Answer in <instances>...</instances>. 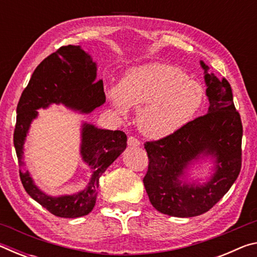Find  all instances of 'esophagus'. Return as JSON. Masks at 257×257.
I'll return each instance as SVG.
<instances>
[{
  "label": "esophagus",
  "instance_id": "obj_1",
  "mask_svg": "<svg viewBox=\"0 0 257 257\" xmlns=\"http://www.w3.org/2000/svg\"><path fill=\"white\" fill-rule=\"evenodd\" d=\"M128 145H129L130 147H137V146L141 145V142H139L136 137L130 136V137L128 138Z\"/></svg>",
  "mask_w": 257,
  "mask_h": 257
}]
</instances>
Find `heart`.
Listing matches in <instances>:
<instances>
[{
  "mask_svg": "<svg viewBox=\"0 0 257 257\" xmlns=\"http://www.w3.org/2000/svg\"><path fill=\"white\" fill-rule=\"evenodd\" d=\"M108 97L122 114L130 106L139 107L141 132L160 139L177 133L194 118L203 105L204 89L180 69L154 62L128 70L119 86L108 89Z\"/></svg>",
  "mask_w": 257,
  "mask_h": 257,
  "instance_id": "obj_1",
  "label": "heart"
}]
</instances>
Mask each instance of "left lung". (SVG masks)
<instances>
[{"label": "left lung", "instance_id": "8db88e82", "mask_svg": "<svg viewBox=\"0 0 257 257\" xmlns=\"http://www.w3.org/2000/svg\"><path fill=\"white\" fill-rule=\"evenodd\" d=\"M205 72L208 113L189 121L170 136L144 144L149 169L144 186L156 210L177 217H191L210 211L236 181L241 169L242 124L229 81ZM204 155L216 158V172L206 184H184V169Z\"/></svg>", "mask_w": 257, "mask_h": 257}]
</instances>
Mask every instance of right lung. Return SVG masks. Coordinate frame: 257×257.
Listing matches in <instances>:
<instances>
[{
  "instance_id": "right-lung-1",
  "label": "right lung",
  "mask_w": 257,
  "mask_h": 257,
  "mask_svg": "<svg viewBox=\"0 0 257 257\" xmlns=\"http://www.w3.org/2000/svg\"><path fill=\"white\" fill-rule=\"evenodd\" d=\"M105 102L103 81L96 80V63L80 46H61L47 56L33 72L17 106L14 144L19 167L23 165L24 144L38 108L51 104H64L81 113H90ZM127 147V136L121 130L98 129L84 123L80 154L92 169V178L84 190L75 195L49 196L34 184L29 172L19 169L20 180L28 195L52 214L59 217H80L95 206L98 180L107 167Z\"/></svg>"
}]
</instances>
